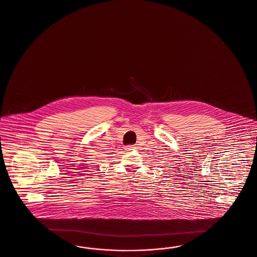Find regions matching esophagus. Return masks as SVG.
I'll return each instance as SVG.
<instances>
[{"instance_id":"34e87169","label":"esophagus","mask_w":257,"mask_h":257,"mask_svg":"<svg viewBox=\"0 0 257 257\" xmlns=\"http://www.w3.org/2000/svg\"><path fill=\"white\" fill-rule=\"evenodd\" d=\"M124 149L126 151L135 150V149H136V146H135V145H128V146H125Z\"/></svg>"}]
</instances>
